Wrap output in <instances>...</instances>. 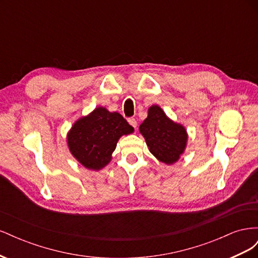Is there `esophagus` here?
I'll return each instance as SVG.
<instances>
[{
    "instance_id": "esophagus-1",
    "label": "esophagus",
    "mask_w": 258,
    "mask_h": 258,
    "mask_svg": "<svg viewBox=\"0 0 258 258\" xmlns=\"http://www.w3.org/2000/svg\"><path fill=\"white\" fill-rule=\"evenodd\" d=\"M128 122L131 124L132 127L134 128H137V124H138V122H137V120H136V118H134V117H131V118H129L128 119Z\"/></svg>"
}]
</instances>
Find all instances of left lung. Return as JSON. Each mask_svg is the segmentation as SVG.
Returning <instances> with one entry per match:
<instances>
[{"mask_svg":"<svg viewBox=\"0 0 258 258\" xmlns=\"http://www.w3.org/2000/svg\"><path fill=\"white\" fill-rule=\"evenodd\" d=\"M150 152L159 161L171 165L185 150L187 134L182 124L169 119L158 105L148 108L147 118L140 124Z\"/></svg>","mask_w":258,"mask_h":258,"instance_id":"left-lung-1","label":"left lung"}]
</instances>
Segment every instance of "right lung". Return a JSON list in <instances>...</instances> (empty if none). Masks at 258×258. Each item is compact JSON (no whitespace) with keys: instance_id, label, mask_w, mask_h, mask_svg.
<instances>
[{"instance_id":"obj_1","label":"right lung","mask_w":258,"mask_h":258,"mask_svg":"<svg viewBox=\"0 0 258 258\" xmlns=\"http://www.w3.org/2000/svg\"><path fill=\"white\" fill-rule=\"evenodd\" d=\"M131 132L134 128L119 113L97 107L73 124L68 135V144L85 168L100 170L110 162L118 139Z\"/></svg>"}]
</instances>
